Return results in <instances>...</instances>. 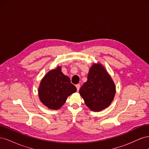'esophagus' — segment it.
<instances>
[{
	"label": "esophagus",
	"mask_w": 149,
	"mask_h": 149,
	"mask_svg": "<svg viewBox=\"0 0 149 149\" xmlns=\"http://www.w3.org/2000/svg\"><path fill=\"white\" fill-rule=\"evenodd\" d=\"M76 89H77V91H79V88H80V84H76Z\"/></svg>",
	"instance_id": "1"
}]
</instances>
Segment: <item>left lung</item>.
Listing matches in <instances>:
<instances>
[{
	"label": "left lung",
	"mask_w": 149,
	"mask_h": 149,
	"mask_svg": "<svg viewBox=\"0 0 149 149\" xmlns=\"http://www.w3.org/2000/svg\"><path fill=\"white\" fill-rule=\"evenodd\" d=\"M79 94L90 109L100 111L110 105L116 94L114 82L100 64L90 68L88 81L81 87Z\"/></svg>",
	"instance_id": "obj_1"
}]
</instances>
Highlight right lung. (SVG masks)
Returning a JSON list of instances; mask_svg holds the SVG:
<instances>
[{"instance_id": "right-lung-1", "label": "right lung", "mask_w": 149, "mask_h": 149, "mask_svg": "<svg viewBox=\"0 0 149 149\" xmlns=\"http://www.w3.org/2000/svg\"><path fill=\"white\" fill-rule=\"evenodd\" d=\"M76 91L69 77L63 74L61 67L51 70L44 76L38 89L40 100L49 109H58L68 96Z\"/></svg>"}]
</instances>
